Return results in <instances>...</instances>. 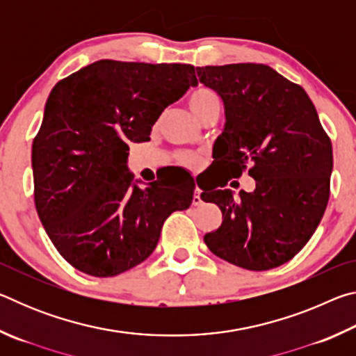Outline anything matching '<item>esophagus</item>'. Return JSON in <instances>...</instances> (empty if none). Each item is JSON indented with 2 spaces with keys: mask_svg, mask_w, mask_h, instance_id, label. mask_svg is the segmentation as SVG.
Listing matches in <instances>:
<instances>
[{
  "mask_svg": "<svg viewBox=\"0 0 356 356\" xmlns=\"http://www.w3.org/2000/svg\"><path fill=\"white\" fill-rule=\"evenodd\" d=\"M202 202V200H201V188H195V195H193V204H195V206H200V204Z\"/></svg>",
  "mask_w": 356,
  "mask_h": 356,
  "instance_id": "1",
  "label": "esophagus"
}]
</instances>
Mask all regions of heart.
I'll return each mask as SVG.
<instances>
[{
	"instance_id": "heart-1",
	"label": "heart",
	"mask_w": 356,
	"mask_h": 356,
	"mask_svg": "<svg viewBox=\"0 0 356 356\" xmlns=\"http://www.w3.org/2000/svg\"><path fill=\"white\" fill-rule=\"evenodd\" d=\"M186 104H188V108L193 113V116L200 120L202 114L207 110H210V108L220 106V100H218V95H216L212 89H209L206 86H197L190 92L188 99H186ZM179 160L184 166L191 168V170H196V168H200L201 165V156L191 152L182 154L179 156Z\"/></svg>"
}]
</instances>
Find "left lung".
<instances>
[{
    "instance_id": "left-lung-1",
    "label": "left lung",
    "mask_w": 356,
    "mask_h": 356,
    "mask_svg": "<svg viewBox=\"0 0 356 356\" xmlns=\"http://www.w3.org/2000/svg\"><path fill=\"white\" fill-rule=\"evenodd\" d=\"M220 95L226 124L213 144L216 166L231 177L248 174L254 191L202 193L222 213L204 236L209 250L246 270H270L308 243L330 197L333 149L305 89L265 64L196 67ZM204 190V188H202ZM206 191V190H204Z\"/></svg>"
}]
</instances>
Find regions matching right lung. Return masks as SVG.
<instances>
[{"instance_id":"right-lung-1","label":"right lung","mask_w":356,"mask_h":356,"mask_svg":"<svg viewBox=\"0 0 356 356\" xmlns=\"http://www.w3.org/2000/svg\"><path fill=\"white\" fill-rule=\"evenodd\" d=\"M196 84L190 64L102 59L51 89L33 141L34 202L72 267L127 272L152 254L168 216L190 207L195 180L182 168L140 186L127 161L129 144L149 141L165 108Z\"/></svg>"}]
</instances>
